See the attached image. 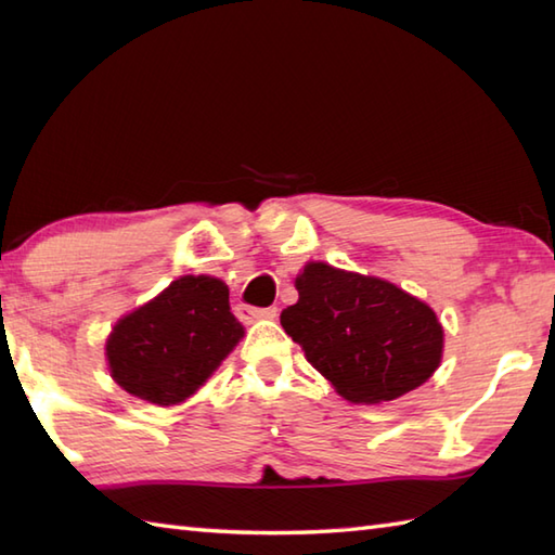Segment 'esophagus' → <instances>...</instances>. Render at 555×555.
Masks as SVG:
<instances>
[{"label":"esophagus","mask_w":555,"mask_h":555,"mask_svg":"<svg viewBox=\"0 0 555 555\" xmlns=\"http://www.w3.org/2000/svg\"><path fill=\"white\" fill-rule=\"evenodd\" d=\"M235 317L243 322H257V320H274L276 308H250V305H238Z\"/></svg>","instance_id":"1"}]
</instances>
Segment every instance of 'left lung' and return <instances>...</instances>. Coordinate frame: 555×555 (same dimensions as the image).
<instances>
[{"instance_id":"obj_1","label":"left lung","mask_w":555,"mask_h":555,"mask_svg":"<svg viewBox=\"0 0 555 555\" xmlns=\"http://www.w3.org/2000/svg\"><path fill=\"white\" fill-rule=\"evenodd\" d=\"M281 326L350 403H382L422 386L441 364L443 328L427 302L384 279L308 262Z\"/></svg>"}]
</instances>
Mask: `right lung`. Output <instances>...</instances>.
Segmentation results:
<instances>
[{
  "label": "right lung",
  "mask_w": 555,
  "mask_h": 555,
  "mask_svg": "<svg viewBox=\"0 0 555 555\" xmlns=\"http://www.w3.org/2000/svg\"><path fill=\"white\" fill-rule=\"evenodd\" d=\"M229 288L215 276H181L107 338L112 379L155 405H179L203 386L243 338Z\"/></svg>",
  "instance_id": "right-lung-1"
}]
</instances>
